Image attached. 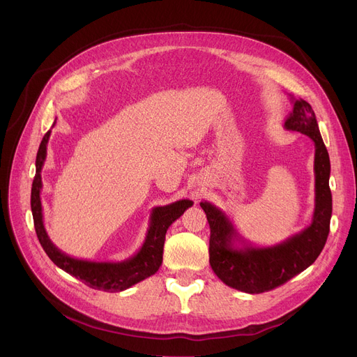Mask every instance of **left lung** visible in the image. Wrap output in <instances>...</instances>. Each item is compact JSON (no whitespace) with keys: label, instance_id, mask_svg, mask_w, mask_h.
I'll return each mask as SVG.
<instances>
[{"label":"left lung","instance_id":"8db88e82","mask_svg":"<svg viewBox=\"0 0 357 357\" xmlns=\"http://www.w3.org/2000/svg\"><path fill=\"white\" fill-rule=\"evenodd\" d=\"M291 101L294 108L284 127L308 136L315 146V205L310 226L275 246H255L237 231L222 210L208 201L199 202L211 230L210 265L214 273L227 287L246 294L275 289L305 271L320 256L330 231L333 202L328 152L311 105L292 96Z\"/></svg>","mask_w":357,"mask_h":357}]
</instances>
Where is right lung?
<instances>
[{
	"label": "right lung",
	"mask_w": 357,
	"mask_h": 357,
	"mask_svg": "<svg viewBox=\"0 0 357 357\" xmlns=\"http://www.w3.org/2000/svg\"><path fill=\"white\" fill-rule=\"evenodd\" d=\"M50 133L52 131L49 130L43 136V140L39 146V152H37L36 156V175L33 179L30 199L36 234L46 255L56 266L82 280L89 288L107 292L124 291L136 285L140 280L155 275L162 265L163 245L167 229L185 213V210L192 207L194 202L191 199H179L172 204L163 205V207H155L152 213H150L149 229L140 250L126 260L91 261L72 257L53 245L43 222V208L40 199V191L43 186L42 169L47 155V142Z\"/></svg>",
	"instance_id": "obj_1"
}]
</instances>
